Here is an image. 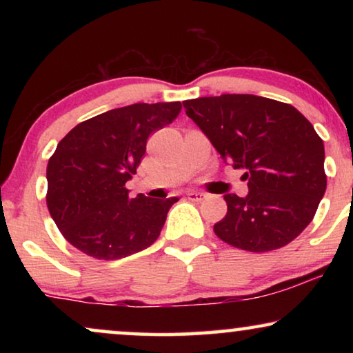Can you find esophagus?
<instances>
[{
    "instance_id": "obj_1",
    "label": "esophagus",
    "mask_w": 353,
    "mask_h": 353,
    "mask_svg": "<svg viewBox=\"0 0 353 353\" xmlns=\"http://www.w3.org/2000/svg\"><path fill=\"white\" fill-rule=\"evenodd\" d=\"M186 197L192 202H201L202 199H204V194H202V192H199V191H188Z\"/></svg>"
}]
</instances>
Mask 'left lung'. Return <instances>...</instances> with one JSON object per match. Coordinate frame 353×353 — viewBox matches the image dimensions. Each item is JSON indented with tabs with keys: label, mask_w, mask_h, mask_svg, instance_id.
Listing matches in <instances>:
<instances>
[{
	"label": "left lung",
	"mask_w": 353,
	"mask_h": 353,
	"mask_svg": "<svg viewBox=\"0 0 353 353\" xmlns=\"http://www.w3.org/2000/svg\"><path fill=\"white\" fill-rule=\"evenodd\" d=\"M183 108L248 180L245 197L225 194L228 212L214 225L215 234L249 252L296 239L326 191L325 146L313 125L291 104L254 94L188 99Z\"/></svg>",
	"instance_id": "left-lung-1"
}]
</instances>
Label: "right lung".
<instances>
[{"label":"right lung","instance_id":"1","mask_svg":"<svg viewBox=\"0 0 353 353\" xmlns=\"http://www.w3.org/2000/svg\"><path fill=\"white\" fill-rule=\"evenodd\" d=\"M181 103L132 104L72 128L46 168L48 210L62 236L98 260H117L159 238L178 197H128L125 186L146 152L148 138L172 123Z\"/></svg>","mask_w":353,"mask_h":353}]
</instances>
